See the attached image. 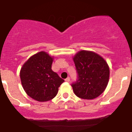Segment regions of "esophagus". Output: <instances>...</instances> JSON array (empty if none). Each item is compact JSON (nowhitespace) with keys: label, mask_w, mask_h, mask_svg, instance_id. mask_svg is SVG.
Masks as SVG:
<instances>
[{"label":"esophagus","mask_w":132,"mask_h":132,"mask_svg":"<svg viewBox=\"0 0 132 132\" xmlns=\"http://www.w3.org/2000/svg\"><path fill=\"white\" fill-rule=\"evenodd\" d=\"M70 80V77H67L66 79H65V81L66 82H69Z\"/></svg>","instance_id":"1"}]
</instances>
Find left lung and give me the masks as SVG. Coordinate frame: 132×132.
<instances>
[{"label":"left lung","instance_id":"8db88e82","mask_svg":"<svg viewBox=\"0 0 132 132\" xmlns=\"http://www.w3.org/2000/svg\"><path fill=\"white\" fill-rule=\"evenodd\" d=\"M77 79L71 84L75 94L83 99L100 95L108 83L110 69L107 62L97 53L80 51L73 58Z\"/></svg>","mask_w":132,"mask_h":132}]
</instances>
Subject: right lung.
Returning <instances> with one entry per match:
<instances>
[{
  "label": "right lung",
  "mask_w": 132,
  "mask_h": 132,
  "mask_svg": "<svg viewBox=\"0 0 132 132\" xmlns=\"http://www.w3.org/2000/svg\"><path fill=\"white\" fill-rule=\"evenodd\" d=\"M53 58L40 52L24 63L20 72L22 85L26 93L40 102L51 100L57 95L59 87L64 80L52 70Z\"/></svg>",
  "instance_id": "obj_1"
}]
</instances>
